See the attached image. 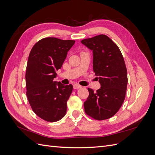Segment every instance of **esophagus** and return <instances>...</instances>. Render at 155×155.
I'll use <instances>...</instances> for the list:
<instances>
[{
	"mask_svg": "<svg viewBox=\"0 0 155 155\" xmlns=\"http://www.w3.org/2000/svg\"><path fill=\"white\" fill-rule=\"evenodd\" d=\"M73 87H74V89H78V88H81L82 87H81V85H78V84H77V83H75V84H74Z\"/></svg>",
	"mask_w": 155,
	"mask_h": 155,
	"instance_id": "34e87169",
	"label": "esophagus"
}]
</instances>
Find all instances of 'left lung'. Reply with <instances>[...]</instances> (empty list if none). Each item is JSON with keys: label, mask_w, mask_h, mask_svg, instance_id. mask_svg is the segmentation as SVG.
<instances>
[{"label": "left lung", "mask_w": 155, "mask_h": 155, "mask_svg": "<svg viewBox=\"0 0 155 155\" xmlns=\"http://www.w3.org/2000/svg\"><path fill=\"white\" fill-rule=\"evenodd\" d=\"M81 43L92 51L93 70L101 85L96 92L88 88L89 96L84 102V109L95 120L109 119L119 110L125 100L128 80L123 55L105 35L83 39Z\"/></svg>", "instance_id": "left-lung-1"}]
</instances>
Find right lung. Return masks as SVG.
<instances>
[{
  "mask_svg": "<svg viewBox=\"0 0 155 155\" xmlns=\"http://www.w3.org/2000/svg\"><path fill=\"white\" fill-rule=\"evenodd\" d=\"M74 43L73 40L46 37L30 51L26 72V96L33 111L45 121L54 122L66 114L73 87L54 81V78Z\"/></svg>",
  "mask_w": 155,
  "mask_h": 155,
  "instance_id": "obj_1",
  "label": "right lung"
}]
</instances>
